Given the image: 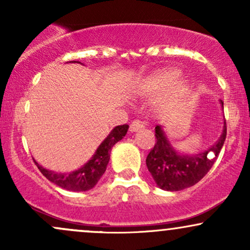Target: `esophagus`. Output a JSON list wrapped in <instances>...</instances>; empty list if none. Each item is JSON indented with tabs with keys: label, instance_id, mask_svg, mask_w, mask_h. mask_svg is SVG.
Here are the masks:
<instances>
[{
	"label": "esophagus",
	"instance_id": "esophagus-1",
	"mask_svg": "<svg viewBox=\"0 0 250 250\" xmlns=\"http://www.w3.org/2000/svg\"><path fill=\"white\" fill-rule=\"evenodd\" d=\"M143 127H145L143 122L139 121V120H135V121H133V122L130 123V127H129V129H130L131 133H134V131L140 130V129H142Z\"/></svg>",
	"mask_w": 250,
	"mask_h": 250
}]
</instances>
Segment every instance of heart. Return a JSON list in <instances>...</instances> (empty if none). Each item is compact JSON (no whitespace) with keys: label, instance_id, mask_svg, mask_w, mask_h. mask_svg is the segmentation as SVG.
<instances>
[{"label":"heart","instance_id":"heart-1","mask_svg":"<svg viewBox=\"0 0 250 250\" xmlns=\"http://www.w3.org/2000/svg\"><path fill=\"white\" fill-rule=\"evenodd\" d=\"M179 73L174 69H163L155 71V73L150 74V75L143 79L139 85V91L146 95H156V94L162 93V91L168 90L173 85L176 84L179 81ZM175 90L173 95L168 99H166L163 103L166 105L171 104L174 101H176L179 97H181L185 94L186 87L182 83L175 85Z\"/></svg>","mask_w":250,"mask_h":250}]
</instances>
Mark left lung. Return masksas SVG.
Returning a JSON list of instances; mask_svg holds the SVG:
<instances>
[{
	"instance_id": "left-lung-1",
	"label": "left lung",
	"mask_w": 250,
	"mask_h": 250,
	"mask_svg": "<svg viewBox=\"0 0 250 250\" xmlns=\"http://www.w3.org/2000/svg\"><path fill=\"white\" fill-rule=\"evenodd\" d=\"M223 107V102L221 101ZM227 136L226 120L219 141L208 150L195 155H183L171 147L160 125L155 127L156 143L148 154L147 168L157 186L163 190L179 191L196 185L213 167ZM210 153L214 155L211 157Z\"/></svg>"
}]
</instances>
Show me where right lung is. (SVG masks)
Returning <instances> with one entry per match:
<instances>
[{
    "mask_svg": "<svg viewBox=\"0 0 250 250\" xmlns=\"http://www.w3.org/2000/svg\"><path fill=\"white\" fill-rule=\"evenodd\" d=\"M75 62L80 63L77 61H70V63ZM128 128V125H117V127L114 128L110 131V134L105 137L104 141L99 146L93 157L84 166H82L81 168L75 171H71V173L60 174L56 173V171L43 168L35 160H34V162L36 163L37 168L40 169L43 176L47 177L50 182L55 183L59 187L71 191H87L89 189L95 187L96 183L99 182L102 175L104 174L109 159H110L111 148L114 147L115 143L121 141L123 137L125 136Z\"/></svg>",
    "mask_w": 250,
    "mask_h": 250,
    "instance_id": "add662e5",
    "label": "right lung"
}]
</instances>
